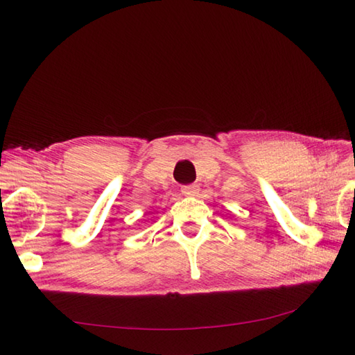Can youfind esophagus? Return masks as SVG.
Here are the masks:
<instances>
[{"label":"esophagus","mask_w":355,"mask_h":355,"mask_svg":"<svg viewBox=\"0 0 355 355\" xmlns=\"http://www.w3.org/2000/svg\"><path fill=\"white\" fill-rule=\"evenodd\" d=\"M182 193L186 195V197H195L198 193V186L189 184V186H183L182 187Z\"/></svg>","instance_id":"esophagus-1"}]
</instances>
